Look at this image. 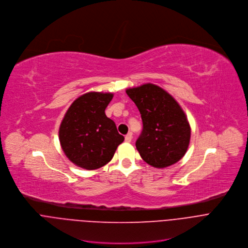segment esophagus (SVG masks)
Returning <instances> with one entry per match:
<instances>
[{"instance_id":"1","label":"esophagus","mask_w":248,"mask_h":248,"mask_svg":"<svg viewBox=\"0 0 248 248\" xmlns=\"http://www.w3.org/2000/svg\"><path fill=\"white\" fill-rule=\"evenodd\" d=\"M132 139H133L132 133H129V134H127V135L125 136V141H126V142H131Z\"/></svg>"}]
</instances>
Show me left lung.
Returning a JSON list of instances; mask_svg holds the SVG:
<instances>
[{
	"label": "left lung",
	"instance_id": "obj_1",
	"mask_svg": "<svg viewBox=\"0 0 248 248\" xmlns=\"http://www.w3.org/2000/svg\"><path fill=\"white\" fill-rule=\"evenodd\" d=\"M142 120V132L136 147L147 164L169 167L186 155L190 140L187 117L172 94L161 87L145 83L126 89Z\"/></svg>",
	"mask_w": 248,
	"mask_h": 248
}]
</instances>
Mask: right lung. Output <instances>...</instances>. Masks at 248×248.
Listing matches in <instances>:
<instances>
[{"instance_id": "1", "label": "right lung", "mask_w": 248, "mask_h": 248, "mask_svg": "<svg viewBox=\"0 0 248 248\" xmlns=\"http://www.w3.org/2000/svg\"><path fill=\"white\" fill-rule=\"evenodd\" d=\"M112 93L88 92L81 94L66 110L59 129L61 146L76 166L95 170L113 157L124 137L106 115Z\"/></svg>"}]
</instances>
